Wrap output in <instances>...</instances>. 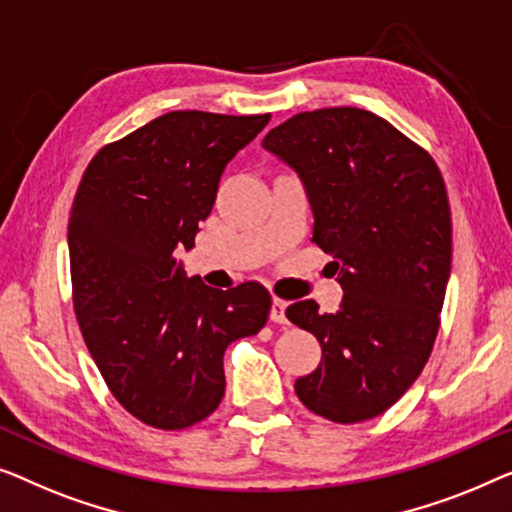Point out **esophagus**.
I'll list each match as a JSON object with an SVG mask.
<instances>
[{
  "label": "esophagus",
  "instance_id": "34e87169",
  "mask_svg": "<svg viewBox=\"0 0 512 512\" xmlns=\"http://www.w3.org/2000/svg\"><path fill=\"white\" fill-rule=\"evenodd\" d=\"M285 311H287V301L278 299V297L271 301V320L273 322H278V325H287Z\"/></svg>",
  "mask_w": 512,
  "mask_h": 512
}]
</instances>
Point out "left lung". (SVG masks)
I'll return each mask as SVG.
<instances>
[{"label":"left lung","instance_id":"1","mask_svg":"<svg viewBox=\"0 0 512 512\" xmlns=\"http://www.w3.org/2000/svg\"><path fill=\"white\" fill-rule=\"evenodd\" d=\"M262 146L299 174L313 241L343 287L336 313H318L313 299L285 311L322 345L318 369L294 390L331 422L371 420L415 383L441 325L452 259L443 176L427 150L355 106L292 115Z\"/></svg>","mask_w":512,"mask_h":512}]
</instances>
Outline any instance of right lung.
Wrapping results in <instances>:
<instances>
[{
	"label": "right lung",
	"instance_id": "add662e5",
	"mask_svg": "<svg viewBox=\"0 0 512 512\" xmlns=\"http://www.w3.org/2000/svg\"><path fill=\"white\" fill-rule=\"evenodd\" d=\"M271 115L171 111L92 157L69 218L74 311L120 406L155 429H185L225 397L222 355L266 325L259 283L215 290L187 278L227 162Z\"/></svg>",
	"mask_w": 512,
	"mask_h": 512
}]
</instances>
